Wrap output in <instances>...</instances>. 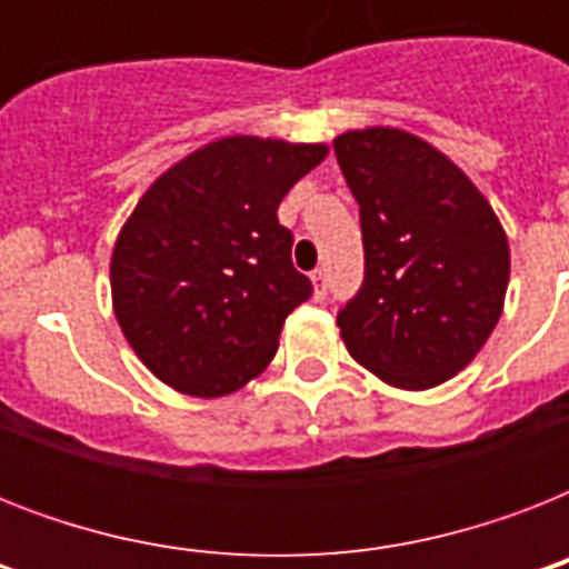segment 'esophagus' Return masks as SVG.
<instances>
[{
  "label": "esophagus",
  "instance_id": "34e87169",
  "mask_svg": "<svg viewBox=\"0 0 569 569\" xmlns=\"http://www.w3.org/2000/svg\"><path fill=\"white\" fill-rule=\"evenodd\" d=\"M310 280H312V295H316V298H325V295H328V277H325V268H316V271L310 274Z\"/></svg>",
  "mask_w": 569,
  "mask_h": 569
}]
</instances>
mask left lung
I'll return each mask as SVG.
<instances>
[{"instance_id":"obj_1","label":"left lung","mask_w":569,"mask_h":569,"mask_svg":"<svg viewBox=\"0 0 569 569\" xmlns=\"http://www.w3.org/2000/svg\"><path fill=\"white\" fill-rule=\"evenodd\" d=\"M360 203L366 280L339 312L348 355L396 389L463 372L499 325L511 277L508 236L449 156L398 127L333 138Z\"/></svg>"}]
</instances>
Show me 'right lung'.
I'll return each mask as SVG.
<instances>
[{"instance_id": "add662e5", "label": "right lung", "mask_w": 569, "mask_h": 569, "mask_svg": "<svg viewBox=\"0 0 569 569\" xmlns=\"http://www.w3.org/2000/svg\"><path fill=\"white\" fill-rule=\"evenodd\" d=\"M328 144L227 136L141 194L111 250V307L138 360L182 396L221 398L266 372L312 295L277 206Z\"/></svg>"}]
</instances>
